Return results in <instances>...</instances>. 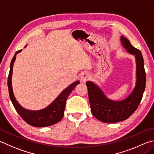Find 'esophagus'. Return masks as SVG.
I'll return each instance as SVG.
<instances>
[{"mask_svg":"<svg viewBox=\"0 0 154 154\" xmlns=\"http://www.w3.org/2000/svg\"><path fill=\"white\" fill-rule=\"evenodd\" d=\"M90 78H91V75L89 74V72H85L84 73H83L82 77H81V81H82V82L85 83L87 82V81H88L89 79H90Z\"/></svg>","mask_w":154,"mask_h":154,"instance_id":"1","label":"esophagus"}]
</instances>
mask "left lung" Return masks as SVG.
Masks as SVG:
<instances>
[{"instance_id": "obj_1", "label": "left lung", "mask_w": 154, "mask_h": 154, "mask_svg": "<svg viewBox=\"0 0 154 154\" xmlns=\"http://www.w3.org/2000/svg\"><path fill=\"white\" fill-rule=\"evenodd\" d=\"M121 41L122 46L128 53L135 56L136 60V84L129 96L121 101H114L108 98L101 88L94 82L88 81L86 83L91 112L97 120L106 123L125 121L132 115L141 101L146 83L141 52L124 36H121Z\"/></svg>"}]
</instances>
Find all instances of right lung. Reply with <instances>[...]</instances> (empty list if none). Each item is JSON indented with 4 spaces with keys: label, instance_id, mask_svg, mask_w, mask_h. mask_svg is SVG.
Instances as JSON below:
<instances>
[{
    "label": "right lung",
    "instance_id": "1",
    "mask_svg": "<svg viewBox=\"0 0 154 154\" xmlns=\"http://www.w3.org/2000/svg\"><path fill=\"white\" fill-rule=\"evenodd\" d=\"M26 46H25L26 48ZM22 50L16 52L10 65V71L8 77V88H9V97L15 107L16 111L27 124L35 127H45L57 123L62 120L65 112L66 100L77 85L80 83L77 81L71 83L65 88L58 96L45 108L40 110H30L22 107L17 101L12 87V75L13 64L16 59V55L21 52Z\"/></svg>",
    "mask_w": 154,
    "mask_h": 154
}]
</instances>
